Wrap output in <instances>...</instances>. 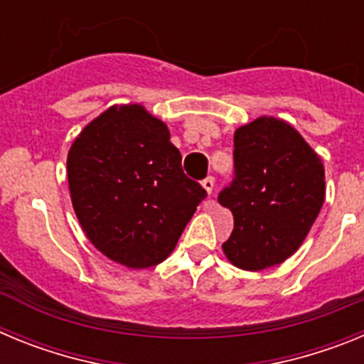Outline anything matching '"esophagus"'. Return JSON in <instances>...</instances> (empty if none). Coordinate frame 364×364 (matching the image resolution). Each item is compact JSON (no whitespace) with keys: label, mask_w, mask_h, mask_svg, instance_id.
I'll return each instance as SVG.
<instances>
[{"label":"esophagus","mask_w":364,"mask_h":364,"mask_svg":"<svg viewBox=\"0 0 364 364\" xmlns=\"http://www.w3.org/2000/svg\"><path fill=\"white\" fill-rule=\"evenodd\" d=\"M202 186H204L205 191H208L211 195V193H213V188H215V178H213V176H205V178L202 180Z\"/></svg>","instance_id":"1"}]
</instances>
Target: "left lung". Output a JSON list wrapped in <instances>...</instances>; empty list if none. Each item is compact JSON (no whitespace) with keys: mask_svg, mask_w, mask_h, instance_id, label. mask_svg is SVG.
<instances>
[{"mask_svg":"<svg viewBox=\"0 0 364 364\" xmlns=\"http://www.w3.org/2000/svg\"><path fill=\"white\" fill-rule=\"evenodd\" d=\"M233 147V180L218 193L233 215L222 247L237 268L259 272L306 239L324 202V167L291 125L272 117L239 127Z\"/></svg>","mask_w":364,"mask_h":364,"instance_id":"left-lung-1","label":"left lung"}]
</instances>
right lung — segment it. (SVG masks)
Instances as JSON below:
<instances>
[{
  "mask_svg": "<svg viewBox=\"0 0 364 364\" xmlns=\"http://www.w3.org/2000/svg\"><path fill=\"white\" fill-rule=\"evenodd\" d=\"M67 176L87 239L127 268L162 262L208 197L182 171L166 124L136 104L87 125L69 151Z\"/></svg>",
  "mask_w": 364,
  "mask_h": 364,
  "instance_id": "obj_1",
  "label": "right lung"
}]
</instances>
